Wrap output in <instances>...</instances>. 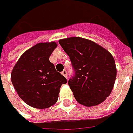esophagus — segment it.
<instances>
[{"label":"esophagus","instance_id":"1","mask_svg":"<svg viewBox=\"0 0 133 133\" xmlns=\"http://www.w3.org/2000/svg\"><path fill=\"white\" fill-rule=\"evenodd\" d=\"M61 74L64 75V77H67V72H66V69H64L63 71H62V72H61Z\"/></svg>","mask_w":133,"mask_h":133}]
</instances>
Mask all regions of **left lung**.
Returning <instances> with one entry per match:
<instances>
[{
    "mask_svg": "<svg viewBox=\"0 0 133 133\" xmlns=\"http://www.w3.org/2000/svg\"><path fill=\"white\" fill-rule=\"evenodd\" d=\"M69 55L75 75L68 84L81 104H100L113 89L117 70L112 55L104 47L88 39L72 37L59 40Z\"/></svg>",
    "mask_w": 133,
    "mask_h": 133,
    "instance_id": "1",
    "label": "left lung"
}]
</instances>
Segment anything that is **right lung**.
I'll return each instance as SVG.
<instances>
[{
	"label": "right lung",
	"mask_w": 133,
	"mask_h": 133,
	"mask_svg": "<svg viewBox=\"0 0 133 133\" xmlns=\"http://www.w3.org/2000/svg\"><path fill=\"white\" fill-rule=\"evenodd\" d=\"M56 47L55 42L35 45L20 57L12 71L11 80L15 91L34 108L46 109L55 104L61 85L67 82L49 61Z\"/></svg>",
	"instance_id": "add662e5"
}]
</instances>
